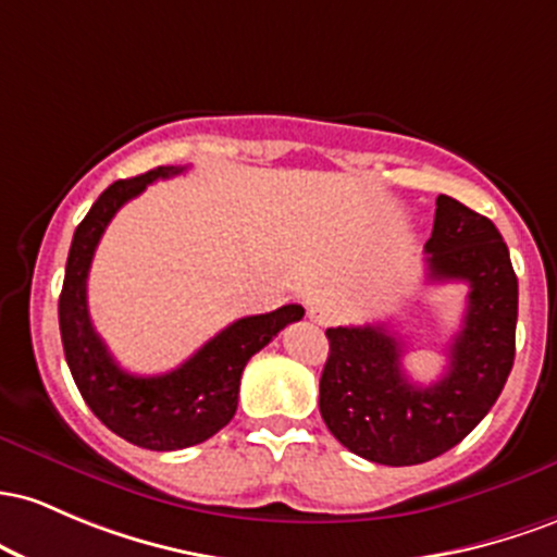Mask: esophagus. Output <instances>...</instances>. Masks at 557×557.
Returning a JSON list of instances; mask_svg holds the SVG:
<instances>
[{
  "mask_svg": "<svg viewBox=\"0 0 557 557\" xmlns=\"http://www.w3.org/2000/svg\"><path fill=\"white\" fill-rule=\"evenodd\" d=\"M308 315L312 323H318V326H329V323L336 321V308L331 302H312L308 308Z\"/></svg>",
  "mask_w": 557,
  "mask_h": 557,
  "instance_id": "34e87169",
  "label": "esophagus"
}]
</instances>
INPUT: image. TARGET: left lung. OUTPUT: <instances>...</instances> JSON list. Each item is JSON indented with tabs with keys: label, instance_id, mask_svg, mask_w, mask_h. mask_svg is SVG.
I'll return each mask as SVG.
<instances>
[{
	"label": "left lung",
	"instance_id": "8db88e82",
	"mask_svg": "<svg viewBox=\"0 0 557 557\" xmlns=\"http://www.w3.org/2000/svg\"><path fill=\"white\" fill-rule=\"evenodd\" d=\"M426 276L468 284L463 326L434 384L408 379L405 347L386 323L326 329L321 416L349 453L371 463L418 466L453 449L490 413L513 368L518 278L495 223L436 197Z\"/></svg>",
	"mask_w": 557,
	"mask_h": 557
}]
</instances>
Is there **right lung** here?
Here are the masks:
<instances>
[{
	"mask_svg": "<svg viewBox=\"0 0 557 557\" xmlns=\"http://www.w3.org/2000/svg\"><path fill=\"white\" fill-rule=\"evenodd\" d=\"M184 171L186 168L178 165H160L144 176L115 181L99 195L73 234L58 305L67 368L91 413L131 445L158 453L199 445L226 426L239 405L247 360L281 329L305 315L302 305H284L262 315L239 318L181 362L176 371L160 376H136L117 366L102 336L94 331L86 302L94 249L128 199L139 197L152 181Z\"/></svg>",
	"mask_w": 557,
	"mask_h": 557,
	"instance_id": "add662e5",
	"label": "right lung"
}]
</instances>
